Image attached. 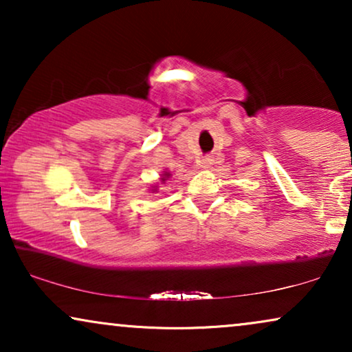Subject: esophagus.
<instances>
[{
    "instance_id": "34e87169",
    "label": "esophagus",
    "mask_w": 352,
    "mask_h": 352,
    "mask_svg": "<svg viewBox=\"0 0 352 352\" xmlns=\"http://www.w3.org/2000/svg\"><path fill=\"white\" fill-rule=\"evenodd\" d=\"M200 163H201V166H204V168H208L211 165V158H204V160H201Z\"/></svg>"
}]
</instances>
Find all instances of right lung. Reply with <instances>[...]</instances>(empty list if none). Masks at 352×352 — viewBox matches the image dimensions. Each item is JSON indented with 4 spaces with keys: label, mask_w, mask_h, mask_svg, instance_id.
<instances>
[{
    "label": "right lung",
    "mask_w": 352,
    "mask_h": 352,
    "mask_svg": "<svg viewBox=\"0 0 352 352\" xmlns=\"http://www.w3.org/2000/svg\"><path fill=\"white\" fill-rule=\"evenodd\" d=\"M171 175H170V173H168V171H163V175H162V182H165L166 179H168V177H170ZM153 192H155V189H152Z\"/></svg>",
    "instance_id": "right-lung-1"
}]
</instances>
